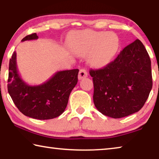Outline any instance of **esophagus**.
<instances>
[{"label":"esophagus","instance_id":"1","mask_svg":"<svg viewBox=\"0 0 159 159\" xmlns=\"http://www.w3.org/2000/svg\"><path fill=\"white\" fill-rule=\"evenodd\" d=\"M88 76V73L87 71H86V70L84 69H81L79 71V76H78V79L79 80H81L83 79H84V78H86Z\"/></svg>","mask_w":159,"mask_h":159}]
</instances>
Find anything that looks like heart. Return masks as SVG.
<instances>
[{"label":"heart","instance_id":"heart-1","mask_svg":"<svg viewBox=\"0 0 159 159\" xmlns=\"http://www.w3.org/2000/svg\"><path fill=\"white\" fill-rule=\"evenodd\" d=\"M69 45L80 55H87L91 65L101 68L114 57L119 48V39L113 32L97 31L92 29L74 31L69 36Z\"/></svg>","mask_w":159,"mask_h":159}]
</instances>
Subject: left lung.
Wrapping results in <instances>:
<instances>
[{"label": "left lung", "mask_w": 159, "mask_h": 159, "mask_svg": "<svg viewBox=\"0 0 159 159\" xmlns=\"http://www.w3.org/2000/svg\"><path fill=\"white\" fill-rule=\"evenodd\" d=\"M93 102L102 114L120 118L138 112L152 88L151 60L139 39L120 51L115 60L100 69H90Z\"/></svg>", "instance_id": "left-lung-1"}]
</instances>
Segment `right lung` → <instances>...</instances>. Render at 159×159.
<instances>
[{
	"mask_svg": "<svg viewBox=\"0 0 159 159\" xmlns=\"http://www.w3.org/2000/svg\"><path fill=\"white\" fill-rule=\"evenodd\" d=\"M39 39L36 33L25 36L21 41ZM14 52L9 63L7 90L17 109L26 116L35 119H52L60 116L68 104L69 95L78 82L79 70L57 71L46 82L29 85L21 79Z\"/></svg>",
	"mask_w": 159,
	"mask_h": 159,
	"instance_id": "obj_1",
	"label": "right lung"
}]
</instances>
